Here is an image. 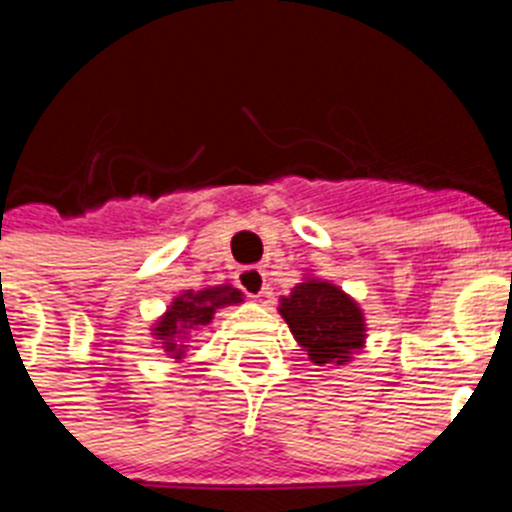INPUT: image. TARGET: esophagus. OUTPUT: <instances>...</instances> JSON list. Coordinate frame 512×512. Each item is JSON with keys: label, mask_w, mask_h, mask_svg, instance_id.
Wrapping results in <instances>:
<instances>
[{"label": "esophagus", "mask_w": 512, "mask_h": 512, "mask_svg": "<svg viewBox=\"0 0 512 512\" xmlns=\"http://www.w3.org/2000/svg\"><path fill=\"white\" fill-rule=\"evenodd\" d=\"M235 282H238V287H241L248 297H253V300L264 297L266 274L259 266H246V269H241L238 271V277H235Z\"/></svg>", "instance_id": "obj_1"}]
</instances>
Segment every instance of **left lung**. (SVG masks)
<instances>
[{
	"mask_svg": "<svg viewBox=\"0 0 512 512\" xmlns=\"http://www.w3.org/2000/svg\"><path fill=\"white\" fill-rule=\"evenodd\" d=\"M277 310L315 366H343L366 346L364 310L328 279L305 274Z\"/></svg>",
	"mask_w": 512,
	"mask_h": 512,
	"instance_id": "left-lung-1",
	"label": "left lung"
}]
</instances>
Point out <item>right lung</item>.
Wrapping results in <instances>:
<instances>
[{
    "mask_svg": "<svg viewBox=\"0 0 512 512\" xmlns=\"http://www.w3.org/2000/svg\"><path fill=\"white\" fill-rule=\"evenodd\" d=\"M243 292L233 284H217V287L205 289H184L182 295H176L158 315L156 323L151 325V336L156 338V346L164 351L169 359L182 361L187 356L189 338L200 333L202 328L212 323L217 310L228 305H241Z\"/></svg>",
    "mask_w": 512,
    "mask_h": 512,
    "instance_id": "obj_1",
    "label": "right lung"
}]
</instances>
